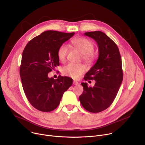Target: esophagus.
<instances>
[{
    "label": "esophagus",
    "mask_w": 145,
    "mask_h": 145,
    "mask_svg": "<svg viewBox=\"0 0 145 145\" xmlns=\"http://www.w3.org/2000/svg\"><path fill=\"white\" fill-rule=\"evenodd\" d=\"M73 84L74 85H77V84H78V82H76V81H73Z\"/></svg>",
    "instance_id": "1"
}]
</instances>
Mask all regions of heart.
<instances>
[{
	"label": "heart",
	"instance_id": "b5f03b06",
	"mask_svg": "<svg viewBox=\"0 0 145 145\" xmlns=\"http://www.w3.org/2000/svg\"><path fill=\"white\" fill-rule=\"evenodd\" d=\"M73 45L83 54V59L87 63L93 61L94 56L93 54L94 44L88 39L84 37H78L72 41ZM68 47L66 44H61L57 52L58 57L59 61H65L67 56ZM86 68L82 64H75L69 63L63 67L62 72L63 74L71 77L74 79H77L84 72Z\"/></svg>",
	"mask_w": 145,
	"mask_h": 145
}]
</instances>
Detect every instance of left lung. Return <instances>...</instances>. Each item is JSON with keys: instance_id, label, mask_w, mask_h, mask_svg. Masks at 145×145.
<instances>
[{"instance_id": "obj_1", "label": "left lung", "mask_w": 145, "mask_h": 145, "mask_svg": "<svg viewBox=\"0 0 145 145\" xmlns=\"http://www.w3.org/2000/svg\"><path fill=\"white\" fill-rule=\"evenodd\" d=\"M97 42L98 58L84 79L95 80L94 87L82 83L83 94L79 97L83 107L91 113H98L109 108L114 100L123 81L121 58L116 44L105 33H84Z\"/></svg>"}]
</instances>
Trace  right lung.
<instances>
[{"label": "right lung", "instance_id": "obj_1", "mask_svg": "<svg viewBox=\"0 0 145 145\" xmlns=\"http://www.w3.org/2000/svg\"><path fill=\"white\" fill-rule=\"evenodd\" d=\"M74 34L45 31L32 39L23 51L20 69L22 87L30 103L39 110L56 109L64 92L72 85V78L69 77L59 76L54 79L48 73L59 65V46Z\"/></svg>", "mask_w": 145, "mask_h": 145}]
</instances>
